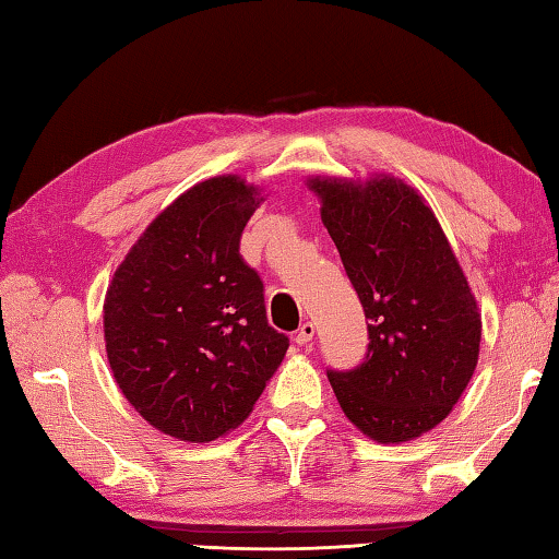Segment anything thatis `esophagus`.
Returning <instances> with one entry per match:
<instances>
[{"mask_svg":"<svg viewBox=\"0 0 559 559\" xmlns=\"http://www.w3.org/2000/svg\"><path fill=\"white\" fill-rule=\"evenodd\" d=\"M312 338H314V324L312 322H305L298 329V334H295V343H298V346H310Z\"/></svg>","mask_w":559,"mask_h":559,"instance_id":"esophagus-1","label":"esophagus"}]
</instances>
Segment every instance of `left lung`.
I'll return each instance as SVG.
<instances>
[{
	"label": "left lung",
	"instance_id": "left-lung-1",
	"mask_svg": "<svg viewBox=\"0 0 559 559\" xmlns=\"http://www.w3.org/2000/svg\"><path fill=\"white\" fill-rule=\"evenodd\" d=\"M322 221L367 319L365 360L329 370L346 418L377 442L442 423L480 353V314L432 209L389 175L365 185L312 177Z\"/></svg>",
	"mask_w": 559,
	"mask_h": 559
}]
</instances>
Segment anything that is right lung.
Wrapping results in <instances>:
<instances>
[{
    "mask_svg": "<svg viewBox=\"0 0 559 559\" xmlns=\"http://www.w3.org/2000/svg\"><path fill=\"white\" fill-rule=\"evenodd\" d=\"M261 201L237 175L187 189L129 249L105 295L115 382L141 418L182 442L235 430L288 350L269 326L264 283L240 257Z\"/></svg>",
    "mask_w": 559,
    "mask_h": 559,
    "instance_id": "add662e5",
    "label": "right lung"
}]
</instances>
